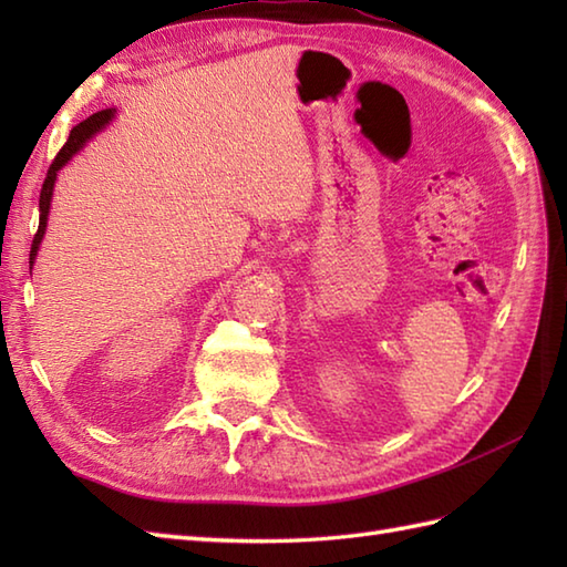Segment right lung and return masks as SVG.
Masks as SVG:
<instances>
[{"mask_svg": "<svg viewBox=\"0 0 567 567\" xmlns=\"http://www.w3.org/2000/svg\"><path fill=\"white\" fill-rule=\"evenodd\" d=\"M114 114H116V110H102V112H97V114H92L90 118H84V122H80L75 128L70 131L68 143H65L63 148L58 151L55 161L51 163V167H48L45 183H43V187H41V199H39V209H41L39 231H35V236H33V244H31V258H29V262H31V265H33V260H35V252H39V246H41L43 234H45L48 209H51V197H53V185H55L58 171H60V167H63L70 158H72V155H75V153L84 146V143H87L94 134H97V131H102L106 124H110L112 118H114Z\"/></svg>", "mask_w": 567, "mask_h": 567, "instance_id": "1", "label": "right lung"}]
</instances>
